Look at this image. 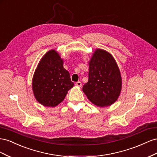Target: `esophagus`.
Listing matches in <instances>:
<instances>
[{"mask_svg": "<svg viewBox=\"0 0 157 157\" xmlns=\"http://www.w3.org/2000/svg\"><path fill=\"white\" fill-rule=\"evenodd\" d=\"M82 83L81 82H78L75 83V86H78V87H82Z\"/></svg>", "mask_w": 157, "mask_h": 157, "instance_id": "obj_1", "label": "esophagus"}]
</instances>
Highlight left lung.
Returning <instances> with one entry per match:
<instances>
[{
    "label": "left lung",
    "instance_id": "1",
    "mask_svg": "<svg viewBox=\"0 0 157 157\" xmlns=\"http://www.w3.org/2000/svg\"><path fill=\"white\" fill-rule=\"evenodd\" d=\"M122 78L118 67L110 53L97 49L89 62V79L82 90L97 106H110L117 100Z\"/></svg>",
    "mask_w": 157,
    "mask_h": 157
}]
</instances>
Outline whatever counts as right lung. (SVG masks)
<instances>
[{"label": "right lung", "instance_id": "add662e5", "mask_svg": "<svg viewBox=\"0 0 157 157\" xmlns=\"http://www.w3.org/2000/svg\"><path fill=\"white\" fill-rule=\"evenodd\" d=\"M74 86L63 60L55 50L47 52L35 71L32 87L37 101L45 106H55Z\"/></svg>", "mask_w": 157, "mask_h": 157}]
</instances>
